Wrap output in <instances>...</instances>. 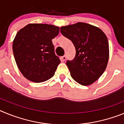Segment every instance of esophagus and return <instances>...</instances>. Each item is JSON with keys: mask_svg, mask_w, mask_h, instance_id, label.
I'll return each mask as SVG.
<instances>
[{"mask_svg": "<svg viewBox=\"0 0 124 124\" xmlns=\"http://www.w3.org/2000/svg\"><path fill=\"white\" fill-rule=\"evenodd\" d=\"M61 59H62L63 61H65V60H66V55H64L63 56L61 57Z\"/></svg>", "mask_w": 124, "mask_h": 124, "instance_id": "esophagus-1", "label": "esophagus"}]
</instances>
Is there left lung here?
Listing matches in <instances>:
<instances>
[{
  "label": "left lung",
  "mask_w": 124,
  "mask_h": 124,
  "mask_svg": "<svg viewBox=\"0 0 124 124\" xmlns=\"http://www.w3.org/2000/svg\"><path fill=\"white\" fill-rule=\"evenodd\" d=\"M76 49L73 60H67L72 78L83 86L95 82L104 72L109 60V43L100 28L79 22L60 28Z\"/></svg>",
  "instance_id": "8db88e82"
}]
</instances>
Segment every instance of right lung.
I'll use <instances>...</instances> for the list:
<instances>
[{"instance_id": "add662e5", "label": "right lung", "mask_w": 124, "mask_h": 124, "mask_svg": "<svg viewBox=\"0 0 124 124\" xmlns=\"http://www.w3.org/2000/svg\"><path fill=\"white\" fill-rule=\"evenodd\" d=\"M59 31L54 25L31 23L18 31L13 53L18 69L27 79L41 83L54 76L60 60L54 53L52 39Z\"/></svg>"}]
</instances>
